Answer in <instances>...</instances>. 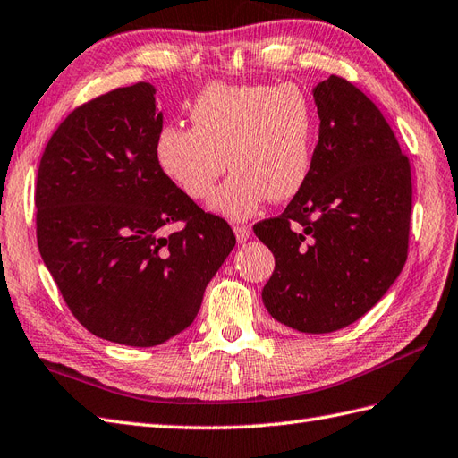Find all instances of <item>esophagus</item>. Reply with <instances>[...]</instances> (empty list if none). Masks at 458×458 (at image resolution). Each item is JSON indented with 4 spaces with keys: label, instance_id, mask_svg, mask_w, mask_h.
<instances>
[{
    "label": "esophagus",
    "instance_id": "34e87169",
    "mask_svg": "<svg viewBox=\"0 0 458 458\" xmlns=\"http://www.w3.org/2000/svg\"><path fill=\"white\" fill-rule=\"evenodd\" d=\"M233 233H236V240L243 243L251 238V228L248 225H236L233 226Z\"/></svg>",
    "mask_w": 458,
    "mask_h": 458
}]
</instances>
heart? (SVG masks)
<instances>
[{
  "label": "heart",
  "mask_w": 458,
  "mask_h": 458,
  "mask_svg": "<svg viewBox=\"0 0 458 458\" xmlns=\"http://www.w3.org/2000/svg\"><path fill=\"white\" fill-rule=\"evenodd\" d=\"M191 127L164 125L155 140L157 166L193 201L213 193L210 210L245 220L271 201H288L306 183L315 112L298 85H208L190 108Z\"/></svg>",
  "instance_id": "b5f03b06"
}]
</instances>
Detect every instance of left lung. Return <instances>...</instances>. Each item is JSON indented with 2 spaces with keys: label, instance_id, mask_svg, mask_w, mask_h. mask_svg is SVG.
<instances>
[{
  "label": "left lung",
  "instance_id": "1",
  "mask_svg": "<svg viewBox=\"0 0 458 458\" xmlns=\"http://www.w3.org/2000/svg\"><path fill=\"white\" fill-rule=\"evenodd\" d=\"M319 140L284 213L253 226L275 255L267 311L300 333L344 329L377 303L408 255L412 174L379 108L331 75L313 89Z\"/></svg>",
  "mask_w": 458,
  "mask_h": 458
}]
</instances>
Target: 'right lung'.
Masks as SVG:
<instances>
[{
	"label": "right lung",
	"mask_w": 458,
	"mask_h": 458,
	"mask_svg": "<svg viewBox=\"0 0 458 458\" xmlns=\"http://www.w3.org/2000/svg\"><path fill=\"white\" fill-rule=\"evenodd\" d=\"M155 92L135 83L75 108L44 148L34 193L38 250L67 308L92 335L139 348L193 323L236 245L225 218L158 170Z\"/></svg>",
	"instance_id": "right-lung-1"
}]
</instances>
